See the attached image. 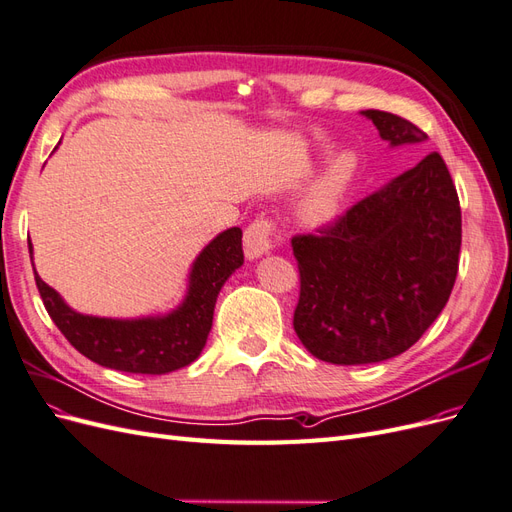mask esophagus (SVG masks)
I'll return each instance as SVG.
<instances>
[{
	"label": "esophagus",
	"mask_w": 512,
	"mask_h": 512,
	"mask_svg": "<svg viewBox=\"0 0 512 512\" xmlns=\"http://www.w3.org/2000/svg\"><path fill=\"white\" fill-rule=\"evenodd\" d=\"M280 239V230L269 218H258L250 226H247L243 235V250L247 258H258L273 250L275 241Z\"/></svg>",
	"instance_id": "obj_1"
}]
</instances>
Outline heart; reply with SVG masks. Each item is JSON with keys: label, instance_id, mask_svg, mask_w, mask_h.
I'll return each mask as SVG.
<instances>
[{"label": "heart", "instance_id": "heart-1", "mask_svg": "<svg viewBox=\"0 0 512 512\" xmlns=\"http://www.w3.org/2000/svg\"><path fill=\"white\" fill-rule=\"evenodd\" d=\"M356 175V158L350 151L339 153L324 170V175L309 192L303 203V218L312 224H322L335 218L339 205L350 190Z\"/></svg>", "mask_w": 512, "mask_h": 512}]
</instances>
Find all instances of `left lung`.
Listing matches in <instances>:
<instances>
[{"label": "left lung", "mask_w": 512, "mask_h": 512, "mask_svg": "<svg viewBox=\"0 0 512 512\" xmlns=\"http://www.w3.org/2000/svg\"><path fill=\"white\" fill-rule=\"evenodd\" d=\"M391 147L427 141L408 119L363 111ZM461 209L438 151L365 196L316 235L292 237L301 292L294 331L316 359L380 363L440 316L459 269Z\"/></svg>", "instance_id": "8db88e82"}]
</instances>
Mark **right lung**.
<instances>
[{
  "mask_svg": "<svg viewBox=\"0 0 512 512\" xmlns=\"http://www.w3.org/2000/svg\"><path fill=\"white\" fill-rule=\"evenodd\" d=\"M241 237V228H228L196 256L188 294L166 316L130 320L87 316L66 305L34 269L36 286L57 329L89 361L128 374L162 376L190 365L203 352L218 294L228 277L243 265ZM32 254L29 241V256Z\"/></svg>",
  "mask_w": 512,
  "mask_h": 512,
  "instance_id": "1",
  "label": "right lung"
}]
</instances>
